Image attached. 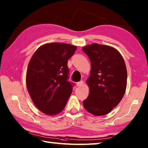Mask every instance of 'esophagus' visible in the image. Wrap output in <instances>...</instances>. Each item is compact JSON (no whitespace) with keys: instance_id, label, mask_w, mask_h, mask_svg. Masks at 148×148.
I'll return each instance as SVG.
<instances>
[{"instance_id":"esophagus-1","label":"esophagus","mask_w":148,"mask_h":148,"mask_svg":"<svg viewBox=\"0 0 148 148\" xmlns=\"http://www.w3.org/2000/svg\"><path fill=\"white\" fill-rule=\"evenodd\" d=\"M83 83H84L83 81H79V82H78V83H76V86H81L83 85Z\"/></svg>"}]
</instances>
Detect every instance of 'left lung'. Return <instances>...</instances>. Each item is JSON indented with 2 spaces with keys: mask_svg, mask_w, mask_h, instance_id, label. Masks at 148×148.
Wrapping results in <instances>:
<instances>
[{
  "mask_svg": "<svg viewBox=\"0 0 148 148\" xmlns=\"http://www.w3.org/2000/svg\"><path fill=\"white\" fill-rule=\"evenodd\" d=\"M83 51L91 62L86 80L90 92L83 106L94 116L108 114L120 102L127 88V71L121 55L113 47L93 43Z\"/></svg>",
  "mask_w": 148,
  "mask_h": 148,
  "instance_id": "1",
  "label": "left lung"
}]
</instances>
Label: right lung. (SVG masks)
Instances as JSON below:
<instances>
[{"label":"right lung","mask_w":148,"mask_h":148,"mask_svg":"<svg viewBox=\"0 0 148 148\" xmlns=\"http://www.w3.org/2000/svg\"><path fill=\"white\" fill-rule=\"evenodd\" d=\"M77 46L52 42L40 46L34 53L26 75L27 90L39 111L55 116L63 111L72 92L68 81V60Z\"/></svg>","instance_id":"obj_1"}]
</instances>
